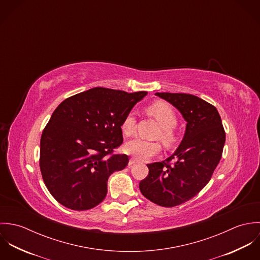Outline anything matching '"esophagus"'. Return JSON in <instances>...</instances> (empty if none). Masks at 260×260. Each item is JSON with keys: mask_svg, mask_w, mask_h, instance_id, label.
Segmentation results:
<instances>
[{"mask_svg": "<svg viewBox=\"0 0 260 260\" xmlns=\"http://www.w3.org/2000/svg\"><path fill=\"white\" fill-rule=\"evenodd\" d=\"M136 162H137V161H136V159H134V158H130L128 165H129V166H132V165H134Z\"/></svg>", "mask_w": 260, "mask_h": 260, "instance_id": "34e87169", "label": "esophagus"}]
</instances>
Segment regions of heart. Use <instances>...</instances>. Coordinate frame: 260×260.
<instances>
[{
    "mask_svg": "<svg viewBox=\"0 0 260 260\" xmlns=\"http://www.w3.org/2000/svg\"><path fill=\"white\" fill-rule=\"evenodd\" d=\"M147 112L161 126L156 137L160 138L165 145H172L176 139L174 127L177 124V116L173 108L165 102H155L147 107ZM135 125L136 113L134 110H131L127 113L122 121V133L125 136H131L135 131ZM124 149L126 153L132 155L137 160H147L160 152V145L157 142L134 138L125 144Z\"/></svg>",
    "mask_w": 260,
    "mask_h": 260,
    "instance_id": "heart-1",
    "label": "heart"
}]
</instances>
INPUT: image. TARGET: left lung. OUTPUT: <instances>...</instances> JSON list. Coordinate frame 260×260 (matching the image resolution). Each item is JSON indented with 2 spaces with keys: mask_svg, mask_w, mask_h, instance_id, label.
I'll list each match as a JSON object with an SVG mask.
<instances>
[{
  "mask_svg": "<svg viewBox=\"0 0 260 260\" xmlns=\"http://www.w3.org/2000/svg\"><path fill=\"white\" fill-rule=\"evenodd\" d=\"M176 107L185 119L179 147L162 162L147 164L141 193L163 207L180 205L209 182L222 156L225 131L217 109L201 98L185 93H156Z\"/></svg>",
  "mask_w": 260,
  "mask_h": 260,
  "instance_id": "obj_1",
  "label": "left lung"
}]
</instances>
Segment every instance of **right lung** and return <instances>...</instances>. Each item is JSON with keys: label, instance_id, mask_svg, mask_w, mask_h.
I'll return each mask as SVG.
<instances>
[{"label": "right lung", "instance_id": "right-lung-1", "mask_svg": "<svg viewBox=\"0 0 260 260\" xmlns=\"http://www.w3.org/2000/svg\"><path fill=\"white\" fill-rule=\"evenodd\" d=\"M146 94L96 87L55 109L41 136L40 169L59 203L82 211L104 200L109 176L129 162L114 154L123 143L122 121Z\"/></svg>", "mask_w": 260, "mask_h": 260}]
</instances>
